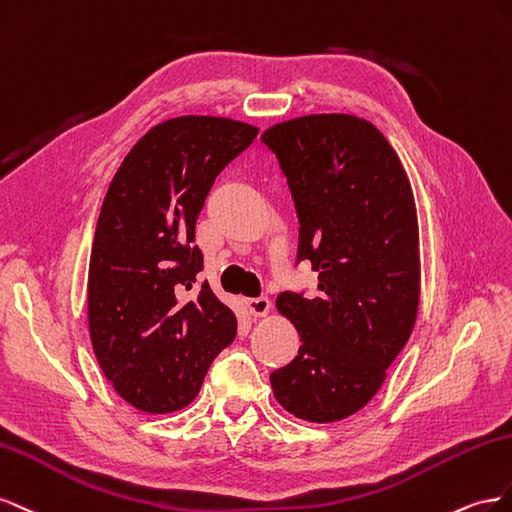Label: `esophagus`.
Masks as SVG:
<instances>
[{
	"mask_svg": "<svg viewBox=\"0 0 512 512\" xmlns=\"http://www.w3.org/2000/svg\"><path fill=\"white\" fill-rule=\"evenodd\" d=\"M246 309H248V313H251L253 317H266L270 313V309H272V302L266 296L248 298L246 300Z\"/></svg>",
	"mask_w": 512,
	"mask_h": 512,
	"instance_id": "obj_1",
	"label": "esophagus"
}]
</instances>
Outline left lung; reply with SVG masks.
Listing matches in <instances>:
<instances>
[{"mask_svg":"<svg viewBox=\"0 0 512 512\" xmlns=\"http://www.w3.org/2000/svg\"><path fill=\"white\" fill-rule=\"evenodd\" d=\"M261 141L296 203L298 261L319 272L317 298L294 291L276 298L302 345L270 384L289 414L337 422L375 397L416 324L412 186L386 137L356 115H304L270 126Z\"/></svg>","mask_w":512,"mask_h":512,"instance_id":"left-lung-1","label":"left lung"}]
</instances>
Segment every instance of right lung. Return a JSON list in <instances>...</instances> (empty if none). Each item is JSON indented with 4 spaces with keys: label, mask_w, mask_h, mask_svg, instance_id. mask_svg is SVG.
Here are the masks:
<instances>
[{
    "label": "right lung",
    "mask_w": 512,
    "mask_h": 512,
    "mask_svg": "<svg viewBox=\"0 0 512 512\" xmlns=\"http://www.w3.org/2000/svg\"><path fill=\"white\" fill-rule=\"evenodd\" d=\"M259 128L182 115L148 130L113 175L96 223L87 319L102 373L141 412L191 403L238 321L197 285L195 223L216 180Z\"/></svg>",
    "instance_id": "right-lung-1"
}]
</instances>
